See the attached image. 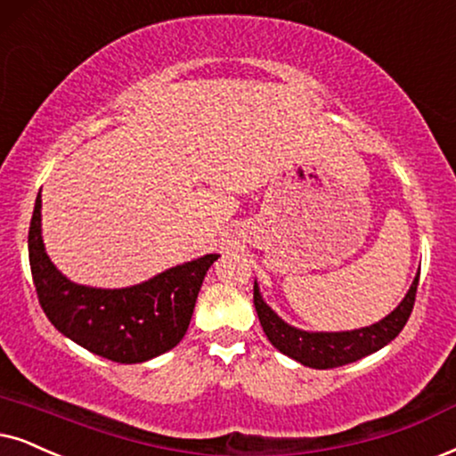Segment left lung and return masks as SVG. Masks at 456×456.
I'll list each match as a JSON object with an SVG mask.
<instances>
[{"label": "left lung", "mask_w": 456, "mask_h": 456, "mask_svg": "<svg viewBox=\"0 0 456 456\" xmlns=\"http://www.w3.org/2000/svg\"><path fill=\"white\" fill-rule=\"evenodd\" d=\"M417 286L419 275L414 278L404 301L397 305L387 318H383L372 326L349 332H305L298 330V328L288 326L286 322H281L263 303L256 284L255 307L258 322H261L265 334H267V338L275 349H280L281 354L292 357V360L301 362L303 366L326 370V368L345 366L351 364V362L362 360V357L370 355L374 351L385 347L389 341H394L402 328L406 326L408 318H411L414 298H417Z\"/></svg>", "instance_id": "obj_1"}]
</instances>
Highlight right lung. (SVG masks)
<instances>
[{
	"label": "right lung",
	"mask_w": 456,
	"mask_h": 456,
	"mask_svg": "<svg viewBox=\"0 0 456 456\" xmlns=\"http://www.w3.org/2000/svg\"><path fill=\"white\" fill-rule=\"evenodd\" d=\"M216 258L206 255L138 286L101 290L73 284L50 263L42 241V195L28 227V263L44 314L71 341L118 364H136L176 347Z\"/></svg>",
	"instance_id": "add662e5"
}]
</instances>
